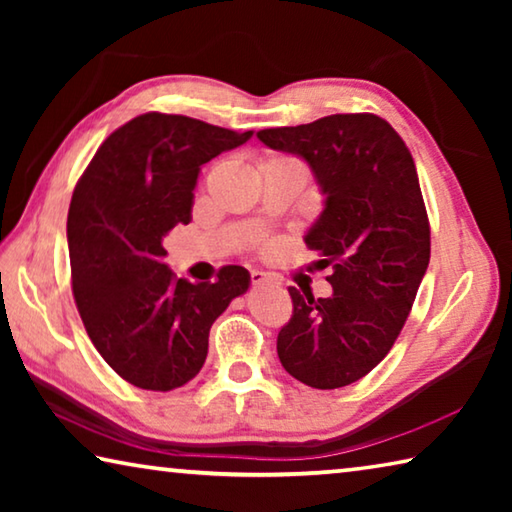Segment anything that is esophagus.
Listing matches in <instances>:
<instances>
[{"mask_svg":"<svg viewBox=\"0 0 512 512\" xmlns=\"http://www.w3.org/2000/svg\"><path fill=\"white\" fill-rule=\"evenodd\" d=\"M250 282H253V287H264V284H275V277L264 271H253L250 273Z\"/></svg>","mask_w":512,"mask_h":512,"instance_id":"obj_1","label":"esophagus"}]
</instances>
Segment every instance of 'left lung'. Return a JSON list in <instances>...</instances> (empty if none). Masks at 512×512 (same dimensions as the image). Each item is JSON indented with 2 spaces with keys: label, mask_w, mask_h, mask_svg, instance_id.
Masks as SVG:
<instances>
[{
  "label": "left lung",
  "mask_w": 512,
  "mask_h": 512,
  "mask_svg": "<svg viewBox=\"0 0 512 512\" xmlns=\"http://www.w3.org/2000/svg\"><path fill=\"white\" fill-rule=\"evenodd\" d=\"M309 164L323 212L305 244L332 264V296L289 287L293 316L277 357L302 384L332 391L366 377L393 348L429 266V221L409 149L386 119L329 115L257 133Z\"/></svg>",
  "instance_id": "left-lung-1"
}]
</instances>
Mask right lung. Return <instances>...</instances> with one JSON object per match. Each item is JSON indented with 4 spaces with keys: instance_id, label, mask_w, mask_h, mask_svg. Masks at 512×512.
<instances>
[{
    "instance_id": "1",
    "label": "right lung",
    "mask_w": 512,
    "mask_h": 512,
    "mask_svg": "<svg viewBox=\"0 0 512 512\" xmlns=\"http://www.w3.org/2000/svg\"><path fill=\"white\" fill-rule=\"evenodd\" d=\"M183 115L146 112L94 153L67 214L72 291L90 341L108 366L144 391H173L201 372L214 320L250 287L244 266L216 282L178 280L162 241L192 221L205 162L246 144Z\"/></svg>"
}]
</instances>
